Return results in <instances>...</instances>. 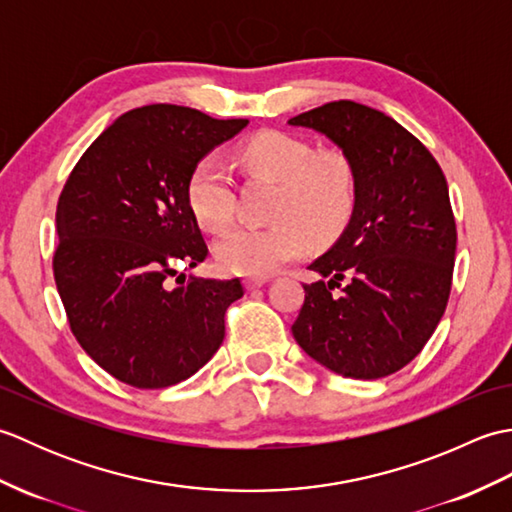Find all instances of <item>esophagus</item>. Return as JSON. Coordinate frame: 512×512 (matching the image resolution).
Here are the masks:
<instances>
[{"label": "esophagus", "instance_id": "34e87169", "mask_svg": "<svg viewBox=\"0 0 512 512\" xmlns=\"http://www.w3.org/2000/svg\"><path fill=\"white\" fill-rule=\"evenodd\" d=\"M264 284H268V277H246V279H244V286H246V290L262 288Z\"/></svg>", "mask_w": 512, "mask_h": 512}]
</instances>
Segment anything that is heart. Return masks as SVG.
<instances>
[{
  "mask_svg": "<svg viewBox=\"0 0 512 512\" xmlns=\"http://www.w3.org/2000/svg\"><path fill=\"white\" fill-rule=\"evenodd\" d=\"M239 160L253 176L279 182L275 224L235 226L213 246L224 273L262 277L301 257L310 233L339 235L356 206L358 180L352 158L341 149H314L308 140L284 132H262L239 147ZM189 211L206 231H222L235 213V184L226 162L209 154L187 178Z\"/></svg>",
  "mask_w": 512,
  "mask_h": 512,
  "instance_id": "obj_1",
  "label": "heart"
}]
</instances>
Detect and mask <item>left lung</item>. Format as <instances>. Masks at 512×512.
<instances>
[{"instance_id":"8db88e82","label":"left lung","mask_w":512,"mask_h":512,"mask_svg":"<svg viewBox=\"0 0 512 512\" xmlns=\"http://www.w3.org/2000/svg\"><path fill=\"white\" fill-rule=\"evenodd\" d=\"M328 136L356 167V206L292 323L301 350L347 378L374 380L411 363L447 308L455 217L447 178L394 118L334 101L290 118Z\"/></svg>"}]
</instances>
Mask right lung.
I'll return each instance as SVG.
<instances>
[{"mask_svg": "<svg viewBox=\"0 0 512 512\" xmlns=\"http://www.w3.org/2000/svg\"><path fill=\"white\" fill-rule=\"evenodd\" d=\"M246 125L182 105L136 107L94 140L65 180L54 281L76 341L121 383L171 387L220 350L226 308L244 286L178 275L209 255L189 211L187 178Z\"/></svg>", "mask_w": 512, "mask_h": 512, "instance_id": "1", "label": "right lung"}]
</instances>
